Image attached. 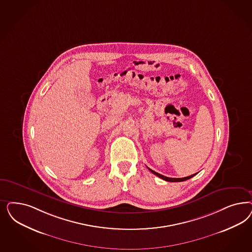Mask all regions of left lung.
Returning <instances> with one entry per match:
<instances>
[{
	"label": "left lung",
	"mask_w": 252,
	"mask_h": 252,
	"mask_svg": "<svg viewBox=\"0 0 252 252\" xmlns=\"http://www.w3.org/2000/svg\"><path fill=\"white\" fill-rule=\"evenodd\" d=\"M148 170L151 171L152 173H154L155 175H157L158 177L163 179V180H165V181H167V182H183V181H187L188 179L192 178L193 176H195V174H196V173H195V174H193V175H190V176H187V177H184V178H169V177H166V176H164V175H161V174L156 172V171L151 170V169H149V168H148Z\"/></svg>",
	"instance_id": "obj_1"
}]
</instances>
